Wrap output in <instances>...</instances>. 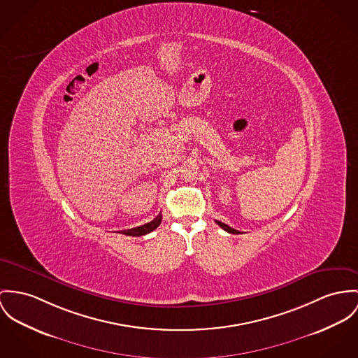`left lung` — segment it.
<instances>
[{"mask_svg":"<svg viewBox=\"0 0 358 358\" xmlns=\"http://www.w3.org/2000/svg\"><path fill=\"white\" fill-rule=\"evenodd\" d=\"M218 224H220V227L223 229V230H226L227 233H231V234H240L241 231H238V230H236V229H233V227H230L229 224H226V223H222L220 220H215Z\"/></svg>","mask_w":358,"mask_h":358,"instance_id":"1","label":"left lung"}]
</instances>
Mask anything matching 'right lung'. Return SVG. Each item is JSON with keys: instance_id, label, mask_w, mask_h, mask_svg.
<instances>
[{"instance_id": "add662e5", "label": "right lung", "mask_w": 358, "mask_h": 358, "mask_svg": "<svg viewBox=\"0 0 358 358\" xmlns=\"http://www.w3.org/2000/svg\"><path fill=\"white\" fill-rule=\"evenodd\" d=\"M161 220H162V214L157 215L154 220L143 226H138V227H134V229H128V230H121L118 233L121 234H125V236H132V237H140V236H144V234H148L151 233L152 230H155L159 224H161Z\"/></svg>"}]
</instances>
